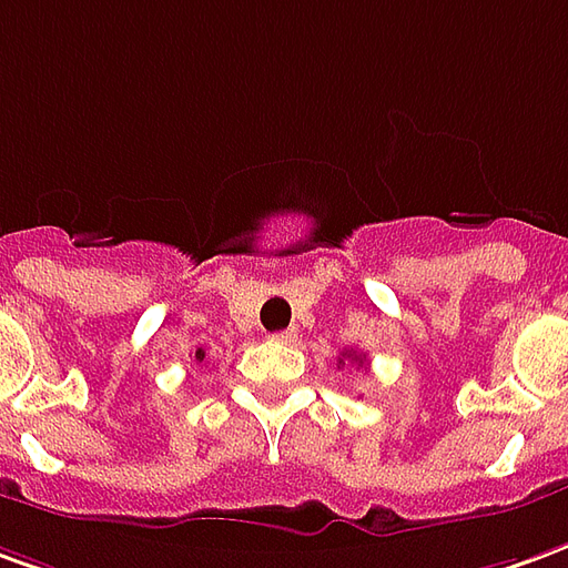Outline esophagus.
<instances>
[{"label":"esophagus","instance_id":"esophagus-1","mask_svg":"<svg viewBox=\"0 0 568 568\" xmlns=\"http://www.w3.org/2000/svg\"><path fill=\"white\" fill-rule=\"evenodd\" d=\"M272 339H277V343H293V339H296V331H293V327H287V331H277V334H272Z\"/></svg>","mask_w":568,"mask_h":568}]
</instances>
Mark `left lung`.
Here are the masks:
<instances>
[{
  "instance_id": "8db88e82",
  "label": "left lung",
  "mask_w": 568,
  "mask_h": 568,
  "mask_svg": "<svg viewBox=\"0 0 568 568\" xmlns=\"http://www.w3.org/2000/svg\"><path fill=\"white\" fill-rule=\"evenodd\" d=\"M349 358H352V362H355V365H358V367L365 365V355H352V352H349ZM343 365H346V362H343Z\"/></svg>"
}]
</instances>
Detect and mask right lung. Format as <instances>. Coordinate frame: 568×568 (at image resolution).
Returning a JSON list of instances; mask_svg holds the SVG:
<instances>
[{
    "instance_id": "obj_1",
    "label": "right lung",
    "mask_w": 568,
    "mask_h": 568,
    "mask_svg": "<svg viewBox=\"0 0 568 568\" xmlns=\"http://www.w3.org/2000/svg\"><path fill=\"white\" fill-rule=\"evenodd\" d=\"M194 358H197V362H203V349H197V352H194Z\"/></svg>"
}]
</instances>
